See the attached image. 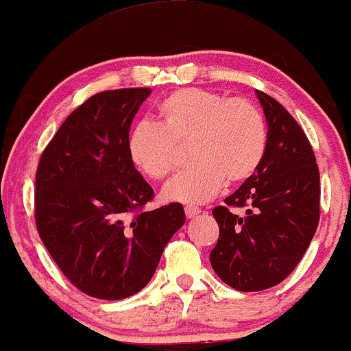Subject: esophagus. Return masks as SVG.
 Returning a JSON list of instances; mask_svg holds the SVG:
<instances>
[{
  "label": "esophagus",
  "mask_w": 351,
  "mask_h": 351,
  "mask_svg": "<svg viewBox=\"0 0 351 351\" xmlns=\"http://www.w3.org/2000/svg\"><path fill=\"white\" fill-rule=\"evenodd\" d=\"M201 213L199 208H195V206H186L184 208V215H186L188 219H193V217H196Z\"/></svg>",
  "instance_id": "34e87169"
}]
</instances>
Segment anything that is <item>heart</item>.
<instances>
[{
  "mask_svg": "<svg viewBox=\"0 0 351 351\" xmlns=\"http://www.w3.org/2000/svg\"><path fill=\"white\" fill-rule=\"evenodd\" d=\"M160 127L136 123L127 138L128 158L140 173L162 180L178 165V147L189 142L193 167L165 184L167 201L201 204L224 183H241L259 168L267 148L261 110L243 97L203 88H178L158 104Z\"/></svg>",
  "mask_w": 351,
  "mask_h": 351,
  "instance_id": "heart-1",
  "label": "heart"
}]
</instances>
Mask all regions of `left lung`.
Returning <instances> with one entry per match:
<instances>
[{
	"mask_svg": "<svg viewBox=\"0 0 351 351\" xmlns=\"http://www.w3.org/2000/svg\"><path fill=\"white\" fill-rule=\"evenodd\" d=\"M267 122L259 168L213 209L219 239L209 261L224 284L257 292L280 284L300 263L320 219V175L312 145L295 119L256 90ZM232 207H247L244 217Z\"/></svg>",
	"mask_w": 351,
	"mask_h": 351,
	"instance_id": "obj_1",
	"label": "left lung"
}]
</instances>
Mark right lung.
Wrapping results in <instances>:
<instances>
[{"instance_id": "add662e5", "label": "right lung", "mask_w": 351, "mask_h": 351, "mask_svg": "<svg viewBox=\"0 0 351 351\" xmlns=\"http://www.w3.org/2000/svg\"><path fill=\"white\" fill-rule=\"evenodd\" d=\"M150 92L92 95L64 120L36 171L43 244L72 285L95 299L120 300L142 291L184 224L180 203L145 211L153 188L128 158L132 120Z\"/></svg>"}]
</instances>
